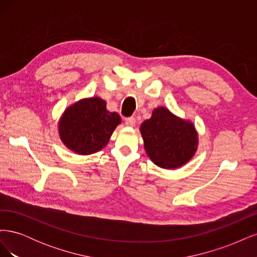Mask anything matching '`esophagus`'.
Wrapping results in <instances>:
<instances>
[{
  "label": "esophagus",
  "instance_id": "obj_1",
  "mask_svg": "<svg viewBox=\"0 0 257 257\" xmlns=\"http://www.w3.org/2000/svg\"><path fill=\"white\" fill-rule=\"evenodd\" d=\"M135 123H136V120H135V118H133V116L125 119V125H127V126H134Z\"/></svg>",
  "mask_w": 257,
  "mask_h": 257
}]
</instances>
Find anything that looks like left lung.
Instances as JSON below:
<instances>
[{"instance_id": "8db88e82", "label": "left lung", "mask_w": 257, "mask_h": 257, "mask_svg": "<svg viewBox=\"0 0 257 257\" xmlns=\"http://www.w3.org/2000/svg\"><path fill=\"white\" fill-rule=\"evenodd\" d=\"M146 153L155 165L176 169L197 151L198 133L193 122L179 118L166 107H158L141 125Z\"/></svg>"}]
</instances>
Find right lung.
<instances>
[{"label": "right lung", "mask_w": 257, "mask_h": 257, "mask_svg": "<svg viewBox=\"0 0 257 257\" xmlns=\"http://www.w3.org/2000/svg\"><path fill=\"white\" fill-rule=\"evenodd\" d=\"M120 115L106 109V102L97 96L82 98L64 110L58 123L61 142L76 154L98 152L109 142Z\"/></svg>", "instance_id": "obj_1"}]
</instances>
